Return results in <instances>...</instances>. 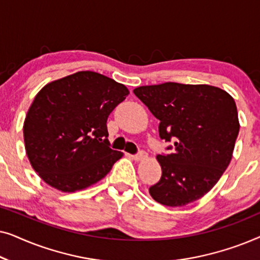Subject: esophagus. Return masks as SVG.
Wrapping results in <instances>:
<instances>
[{"instance_id": "obj_1", "label": "esophagus", "mask_w": 260, "mask_h": 260, "mask_svg": "<svg viewBox=\"0 0 260 260\" xmlns=\"http://www.w3.org/2000/svg\"><path fill=\"white\" fill-rule=\"evenodd\" d=\"M131 157H133V159H135V161H142V159L147 158V152L140 151L136 155H131Z\"/></svg>"}]
</instances>
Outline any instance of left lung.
<instances>
[{
    "label": "left lung",
    "mask_w": 260,
    "mask_h": 260,
    "mask_svg": "<svg viewBox=\"0 0 260 260\" xmlns=\"http://www.w3.org/2000/svg\"><path fill=\"white\" fill-rule=\"evenodd\" d=\"M156 118L159 137L174 145L157 155L162 176L149 188L158 204L180 207L207 194L232 159L239 134L232 95L211 85L165 83L135 88Z\"/></svg>",
    "instance_id": "obj_1"
}]
</instances>
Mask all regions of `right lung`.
Segmentation results:
<instances>
[{
    "label": "right lung",
    "instance_id": "right-lung-1",
    "mask_svg": "<svg viewBox=\"0 0 260 260\" xmlns=\"http://www.w3.org/2000/svg\"><path fill=\"white\" fill-rule=\"evenodd\" d=\"M129 90L103 74L81 71L39 91L23 123L33 169L55 189H85L123 156L109 147L106 122Z\"/></svg>",
    "mask_w": 260,
    "mask_h": 260
}]
</instances>
